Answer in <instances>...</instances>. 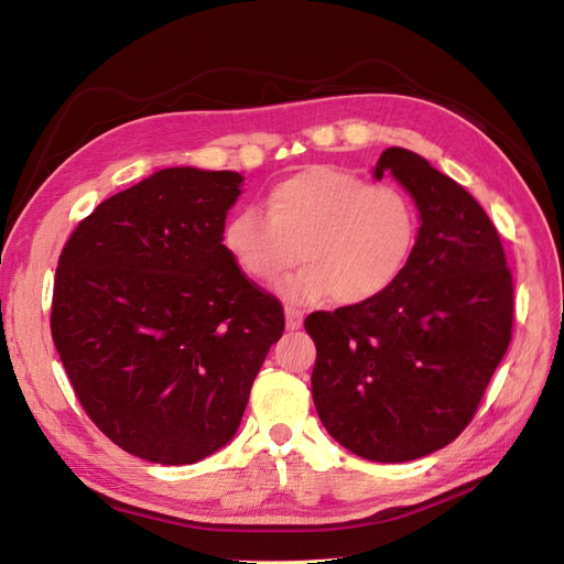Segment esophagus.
Instances as JSON below:
<instances>
[{
	"instance_id": "1",
	"label": "esophagus",
	"mask_w": 564,
	"mask_h": 564,
	"mask_svg": "<svg viewBox=\"0 0 564 564\" xmlns=\"http://www.w3.org/2000/svg\"><path fill=\"white\" fill-rule=\"evenodd\" d=\"M302 323H304L302 311L295 308V306H288V308H285V327H288L290 332H295V329L302 327Z\"/></svg>"
}]
</instances>
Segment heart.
I'll use <instances>...</instances> for the list:
<instances>
[{"mask_svg": "<svg viewBox=\"0 0 564 564\" xmlns=\"http://www.w3.org/2000/svg\"><path fill=\"white\" fill-rule=\"evenodd\" d=\"M420 214L394 184H369L336 165H311L269 188L264 214L239 209L221 243L239 272L267 283L304 262L276 285L290 304L334 297L343 306L378 300L412 258Z\"/></svg>", "mask_w": 564, "mask_h": 564, "instance_id": "b5f03b06", "label": "heart"}]
</instances>
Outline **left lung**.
Returning a JSON list of instances; mask_svg holds the SVG:
<instances>
[{"label": "left lung", "instance_id": "8db88e82", "mask_svg": "<svg viewBox=\"0 0 564 564\" xmlns=\"http://www.w3.org/2000/svg\"><path fill=\"white\" fill-rule=\"evenodd\" d=\"M394 175L420 209L403 276L369 304L306 317L317 417L352 454L403 463L449 445L475 417L511 340L513 285L500 235L452 177L403 147Z\"/></svg>", "mask_w": 564, "mask_h": 564}]
</instances>
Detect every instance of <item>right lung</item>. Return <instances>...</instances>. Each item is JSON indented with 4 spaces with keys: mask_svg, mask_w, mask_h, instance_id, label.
I'll return each mask as SVG.
<instances>
[{
    "mask_svg": "<svg viewBox=\"0 0 564 564\" xmlns=\"http://www.w3.org/2000/svg\"><path fill=\"white\" fill-rule=\"evenodd\" d=\"M241 175L165 167L104 200L64 243L51 332L73 391L117 447L186 465L237 433L281 302L221 243Z\"/></svg>",
    "mask_w": 564,
    "mask_h": 564,
    "instance_id": "1",
    "label": "right lung"
}]
</instances>
